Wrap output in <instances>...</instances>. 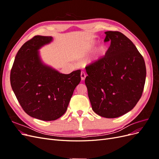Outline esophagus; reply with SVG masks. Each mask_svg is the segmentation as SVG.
<instances>
[{
    "label": "esophagus",
    "mask_w": 159,
    "mask_h": 159,
    "mask_svg": "<svg viewBox=\"0 0 159 159\" xmlns=\"http://www.w3.org/2000/svg\"><path fill=\"white\" fill-rule=\"evenodd\" d=\"M80 75H81V80H84L85 79L86 75H85V73H84V71H81V72Z\"/></svg>",
    "instance_id": "34e87169"
}]
</instances>
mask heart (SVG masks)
<instances>
[{
    "label": "heart",
    "mask_w": 159,
    "mask_h": 159,
    "mask_svg": "<svg viewBox=\"0 0 159 159\" xmlns=\"http://www.w3.org/2000/svg\"><path fill=\"white\" fill-rule=\"evenodd\" d=\"M98 42L96 40L91 41L89 45V47H88L89 50H91L92 49H93L96 46V45L98 44ZM107 50H108V48H107V46L106 45H105V44L100 45L98 47V48L97 51H96L95 54L94 56L93 57L92 60L91 61H92L93 62H96L102 59V57H103L105 56V54H106Z\"/></svg>",
    "instance_id": "b5f03b06"
}]
</instances>
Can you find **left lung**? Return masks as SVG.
Listing matches in <instances>:
<instances>
[{"mask_svg":"<svg viewBox=\"0 0 159 159\" xmlns=\"http://www.w3.org/2000/svg\"><path fill=\"white\" fill-rule=\"evenodd\" d=\"M111 41L105 56L87 66L85 84L93 111L105 118L128 113L140 99L145 83L146 66L136 46L123 34L105 32Z\"/></svg>","mask_w":159,"mask_h":159,"instance_id":"8db88e82","label":"left lung"}]
</instances>
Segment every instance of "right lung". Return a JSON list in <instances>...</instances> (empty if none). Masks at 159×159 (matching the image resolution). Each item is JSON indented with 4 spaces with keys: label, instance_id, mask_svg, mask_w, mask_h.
I'll return each mask as SVG.
<instances>
[{
    "label": "right lung",
    "instance_id": "right-lung-1",
    "mask_svg": "<svg viewBox=\"0 0 159 159\" xmlns=\"http://www.w3.org/2000/svg\"><path fill=\"white\" fill-rule=\"evenodd\" d=\"M52 36H35L17 52L11 71V84L19 103L30 117L54 121L63 115L81 71L61 74L41 60L39 50L50 44Z\"/></svg>",
    "mask_w": 159,
    "mask_h": 159
}]
</instances>
